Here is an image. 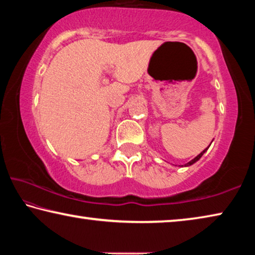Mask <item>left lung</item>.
Returning a JSON list of instances; mask_svg holds the SVG:
<instances>
[{"mask_svg": "<svg viewBox=\"0 0 255 255\" xmlns=\"http://www.w3.org/2000/svg\"><path fill=\"white\" fill-rule=\"evenodd\" d=\"M205 151H207V148H205V149H204V151H203V152H201V153H200V154H199V155H197V156H196V157H194V159H193V160H192V161H189V162H188V163H187V164H185V165H191V164H193V163H194V162H196V161H197V160H200V157H201V156H202V155H203V153H204V152H205Z\"/></svg>", "mask_w": 255, "mask_h": 255, "instance_id": "obj_1", "label": "left lung"}]
</instances>
